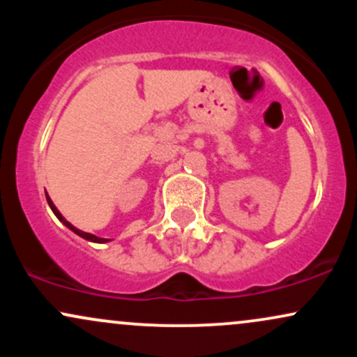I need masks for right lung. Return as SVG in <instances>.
I'll return each mask as SVG.
<instances>
[{"label":"right lung","instance_id":"add662e5","mask_svg":"<svg viewBox=\"0 0 357 357\" xmlns=\"http://www.w3.org/2000/svg\"><path fill=\"white\" fill-rule=\"evenodd\" d=\"M47 202H48V204H50V208H52V211L55 213V216L56 218H59L61 223L65 225V227L67 228H70V230L73 231V233H77V235L79 236H82V238H85V240H89V241H93V243H107V241H110V240H107V238H99V236H96V235H92V233H85V231H82V230H79V228H75L73 227L72 223H68L67 220L63 218V216H61V213L56 210V206L55 204H53V202L50 199V196L47 195Z\"/></svg>","mask_w":357,"mask_h":357}]
</instances>
